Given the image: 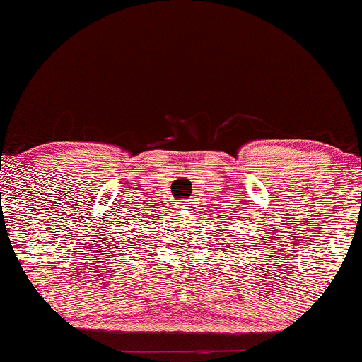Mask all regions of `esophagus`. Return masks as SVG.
I'll list each match as a JSON object with an SVG mask.
<instances>
[{"instance_id": "esophagus-1", "label": "esophagus", "mask_w": 362, "mask_h": 362, "mask_svg": "<svg viewBox=\"0 0 362 362\" xmlns=\"http://www.w3.org/2000/svg\"><path fill=\"white\" fill-rule=\"evenodd\" d=\"M180 204H181L182 209H186V207H188V202H180Z\"/></svg>"}]
</instances>
